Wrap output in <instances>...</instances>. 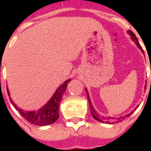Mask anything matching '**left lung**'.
<instances>
[{
	"mask_svg": "<svg viewBox=\"0 0 151 151\" xmlns=\"http://www.w3.org/2000/svg\"><path fill=\"white\" fill-rule=\"evenodd\" d=\"M128 33L129 34V35L131 36V38L132 40L136 43V45H137V47H138L139 49H140L141 51H142V52L143 53V48H142V47L140 46V45H139V41L138 39H137V37H136V35L133 34V32L131 31V30H128ZM85 91H86V93H87V96H88V103H89V106H90V110H91V114H92V117H94L95 119L97 120L98 122H105V123H110V121H114V122H121L122 121H123V120L124 119V117H129L130 115L132 114V111L130 114H129L125 115V116H124V117H118V118H115V117H101L100 115L98 114V113L96 111V110L94 109V107L92 106V103H91V101H90V98H89V96H88V92L87 91V88H85ZM135 109V110H136Z\"/></svg>",
	"mask_w": 151,
	"mask_h": 151,
	"instance_id": "1",
	"label": "left lung"
}]
</instances>
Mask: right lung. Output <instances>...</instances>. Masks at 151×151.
<instances>
[{
  "instance_id": "obj_1",
  "label": "right lung",
  "mask_w": 151,
  "mask_h": 151,
  "mask_svg": "<svg viewBox=\"0 0 151 151\" xmlns=\"http://www.w3.org/2000/svg\"><path fill=\"white\" fill-rule=\"evenodd\" d=\"M70 79L66 80L64 81L63 84L59 86L54 95L46 103L45 105H44L41 109H39L37 111H24L22 109H20L13 103V101L10 98L11 103H12L14 107L19 112L24 119H26L27 122L31 123L32 124L38 125V126H44V125H48L54 123L59 117V106H60V101H61L64 92L66 91L67 84L70 81ZM7 92L9 96V91L7 88Z\"/></svg>"
}]
</instances>
